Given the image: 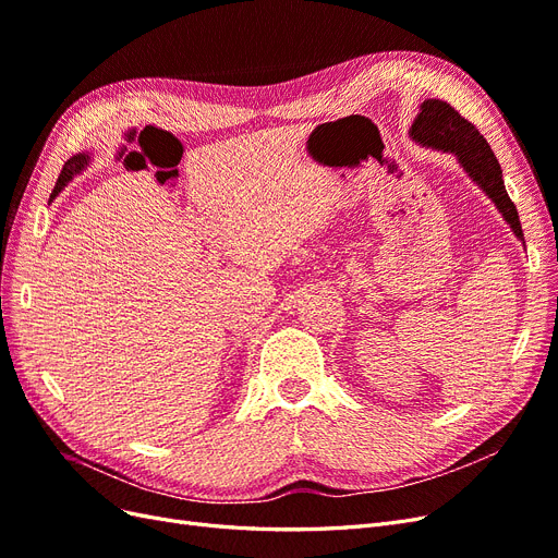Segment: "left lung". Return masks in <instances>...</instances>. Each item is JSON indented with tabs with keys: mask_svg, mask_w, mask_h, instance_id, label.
<instances>
[{
	"mask_svg": "<svg viewBox=\"0 0 558 558\" xmlns=\"http://www.w3.org/2000/svg\"><path fill=\"white\" fill-rule=\"evenodd\" d=\"M410 134L418 144L433 146L437 150H449V154L459 158L463 170L482 185V191L494 199V205L500 209L502 218L510 223L517 238L523 240L519 214L508 191H505L500 165L494 156L492 146H488V142L482 137L475 125L465 121L449 102H442V99H426V102L421 105L418 116L414 118Z\"/></svg>",
	"mask_w": 558,
	"mask_h": 558,
	"instance_id": "8db88e82",
	"label": "left lung"
}]
</instances>
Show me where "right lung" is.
<instances>
[{"label":"right lung","mask_w":558,"mask_h":558,"mask_svg":"<svg viewBox=\"0 0 558 558\" xmlns=\"http://www.w3.org/2000/svg\"><path fill=\"white\" fill-rule=\"evenodd\" d=\"M86 165V156H74V158H70L64 162V167H62V172H60V177H58V181H56V185H53V193H50V199H53L64 185H66V181H70L76 172H81V167Z\"/></svg>","instance_id":"add662e5"}]
</instances>
